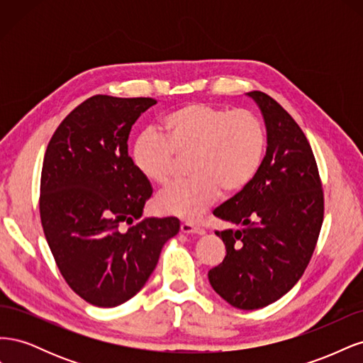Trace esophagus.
Segmentation results:
<instances>
[{
  "label": "esophagus",
  "mask_w": 363,
  "mask_h": 363,
  "mask_svg": "<svg viewBox=\"0 0 363 363\" xmlns=\"http://www.w3.org/2000/svg\"><path fill=\"white\" fill-rule=\"evenodd\" d=\"M180 228H182V232L186 235H204V228L196 227L192 223H183Z\"/></svg>",
  "instance_id": "34e87169"
}]
</instances>
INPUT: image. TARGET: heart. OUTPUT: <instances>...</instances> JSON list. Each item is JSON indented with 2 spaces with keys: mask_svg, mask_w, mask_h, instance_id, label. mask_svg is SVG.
I'll return each mask as SVG.
<instances>
[{
  "mask_svg": "<svg viewBox=\"0 0 363 363\" xmlns=\"http://www.w3.org/2000/svg\"><path fill=\"white\" fill-rule=\"evenodd\" d=\"M267 150L262 119L247 108L192 103L163 116L159 131H144L131 159L152 184L171 182L175 156L188 157L191 177L169 186L156 199L162 213L199 219L224 194L245 189L259 172Z\"/></svg>",
  "mask_w": 363,
  "mask_h": 363,
  "instance_id": "heart-1",
  "label": "heart"
}]
</instances>
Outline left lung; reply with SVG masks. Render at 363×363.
<instances>
[{
  "mask_svg": "<svg viewBox=\"0 0 363 363\" xmlns=\"http://www.w3.org/2000/svg\"><path fill=\"white\" fill-rule=\"evenodd\" d=\"M265 119L268 147L256 177L213 215L242 225L215 232L227 255L208 271L218 295L242 311L277 301L303 276L324 218V192L309 140L284 108L248 92Z\"/></svg>",
  "mask_w": 363,
  "mask_h": 363,
  "instance_id": "8db88e82",
  "label": "left lung"
}]
</instances>
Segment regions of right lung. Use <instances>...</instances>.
Masks as SVG:
<instances>
[{"mask_svg": "<svg viewBox=\"0 0 363 363\" xmlns=\"http://www.w3.org/2000/svg\"><path fill=\"white\" fill-rule=\"evenodd\" d=\"M156 103L87 98L62 121L43 157V233L69 288L98 307L123 304L144 288L180 230L174 216L140 218L152 188L128 156L131 127Z\"/></svg>", "mask_w": 363, "mask_h": 363, "instance_id": "obj_1", "label": "right lung"}]
</instances>
